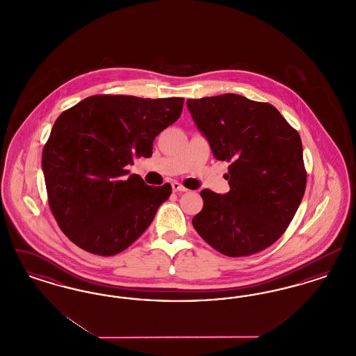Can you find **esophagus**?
<instances>
[{
	"label": "esophagus",
	"mask_w": 356,
	"mask_h": 356,
	"mask_svg": "<svg viewBox=\"0 0 356 356\" xmlns=\"http://www.w3.org/2000/svg\"><path fill=\"white\" fill-rule=\"evenodd\" d=\"M172 189H173V192H186V191H188L186 186H181V184L177 183V181H173V183H172Z\"/></svg>",
	"instance_id": "1"
}]
</instances>
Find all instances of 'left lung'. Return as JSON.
Listing matches in <instances>:
<instances>
[{
	"label": "left lung",
	"mask_w": 356,
	"mask_h": 356,
	"mask_svg": "<svg viewBox=\"0 0 356 356\" xmlns=\"http://www.w3.org/2000/svg\"><path fill=\"white\" fill-rule=\"evenodd\" d=\"M186 106L215 159L229 163V192H200L195 229L231 257L266 250L286 232L305 195L300 136L271 104L235 93L188 100Z\"/></svg>",
	"instance_id": "left-lung-1"
}]
</instances>
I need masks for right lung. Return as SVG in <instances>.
<instances>
[{
	"label": "right lung",
	"mask_w": 356,
	"mask_h": 356,
	"mask_svg": "<svg viewBox=\"0 0 356 356\" xmlns=\"http://www.w3.org/2000/svg\"><path fill=\"white\" fill-rule=\"evenodd\" d=\"M183 97L90 96L56 120L42 151L51 213L90 254L127 250L149 227L172 186H149L128 165L152 156L153 140L180 118Z\"/></svg>",
	"instance_id": "add662e5"
}]
</instances>
